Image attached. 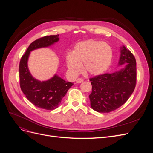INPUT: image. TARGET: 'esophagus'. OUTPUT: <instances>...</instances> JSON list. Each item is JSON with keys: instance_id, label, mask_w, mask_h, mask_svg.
<instances>
[{"instance_id": "1", "label": "esophagus", "mask_w": 153, "mask_h": 153, "mask_svg": "<svg viewBox=\"0 0 153 153\" xmlns=\"http://www.w3.org/2000/svg\"><path fill=\"white\" fill-rule=\"evenodd\" d=\"M83 82H84V80H83L82 78H78V79L76 80V82L77 83V84H80V83H82Z\"/></svg>"}]
</instances>
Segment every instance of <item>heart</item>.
Here are the masks:
<instances>
[{
    "mask_svg": "<svg viewBox=\"0 0 153 153\" xmlns=\"http://www.w3.org/2000/svg\"><path fill=\"white\" fill-rule=\"evenodd\" d=\"M113 57L110 46L103 41L89 39L78 43L72 53L66 55V64L69 72L76 75L82 69L91 75H99L109 68Z\"/></svg>",
    "mask_w": 153,
    "mask_h": 153,
    "instance_id": "heart-1",
    "label": "heart"
}]
</instances>
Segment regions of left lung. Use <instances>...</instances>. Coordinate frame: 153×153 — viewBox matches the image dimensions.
<instances>
[{"label": "left lung", "instance_id": "1", "mask_svg": "<svg viewBox=\"0 0 153 153\" xmlns=\"http://www.w3.org/2000/svg\"><path fill=\"white\" fill-rule=\"evenodd\" d=\"M123 65L112 73L91 78L92 92L89 96L92 108L108 113L126 102L135 89L137 82L136 60L125 47H121L119 65Z\"/></svg>", "mask_w": 153, "mask_h": 153}]
</instances>
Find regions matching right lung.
Wrapping results in <instances>:
<instances>
[{
    "instance_id": "obj_1",
    "label": "right lung",
    "mask_w": 153,
    "mask_h": 153,
    "mask_svg": "<svg viewBox=\"0 0 153 153\" xmlns=\"http://www.w3.org/2000/svg\"><path fill=\"white\" fill-rule=\"evenodd\" d=\"M59 35L42 37L33 41L21 58L19 65L20 88L26 98L34 105L40 108L54 110L61 102L63 97L73 84L55 75L47 81L41 82L31 75L27 62L32 50L47 47L59 41Z\"/></svg>"
}]
</instances>
